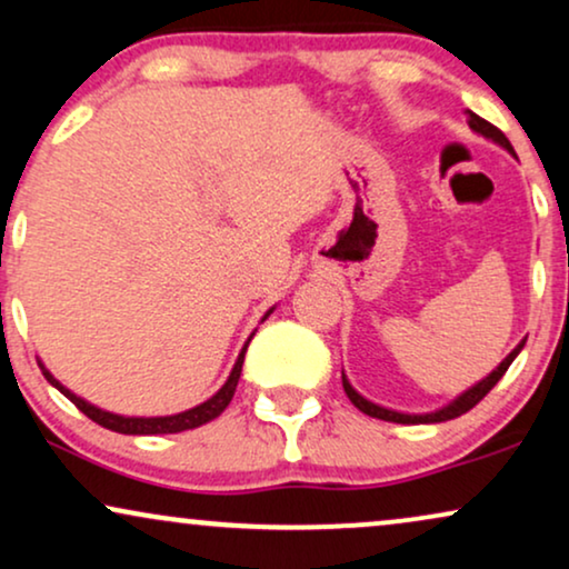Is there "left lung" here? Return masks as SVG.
Masks as SVG:
<instances>
[{"mask_svg": "<svg viewBox=\"0 0 569 569\" xmlns=\"http://www.w3.org/2000/svg\"><path fill=\"white\" fill-rule=\"evenodd\" d=\"M467 123H470V128H472V131H476V133L486 136V139L496 141V143H499V147H505L507 152H512V154H515L512 143H509L507 136L501 133L499 128H496V126L488 123V120L480 118V114H476V112L467 110ZM522 347H525V341H520L512 351H509V357L505 359V362L499 365V368H496V370L491 372V376H486L483 380H480V383H476L472 388H467V391L462 393V397H457L455 401H451V405H446L443 409H436V412H428V415H405V412H393V409H386V407L372 405V401H368L365 397H359V393L355 391V388H351V383L347 380V376H343V391H347V397L351 399V405H355V407L359 409V412H365V415H370V417H378V420L401 422V426H420V422H443V420H455V417L465 415V412H470V409L476 407L478 401L483 399L486 393L491 391V388H493L496 383H499L501 376H505V372L509 370V365L515 362V357L520 355V349H522Z\"/></svg>", "mask_w": 569, "mask_h": 569, "instance_id": "left-lung-1", "label": "left lung"}]
</instances>
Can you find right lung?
<instances>
[{
  "instance_id": "add662e5",
  "label": "right lung",
  "mask_w": 569,
  "mask_h": 569,
  "mask_svg": "<svg viewBox=\"0 0 569 569\" xmlns=\"http://www.w3.org/2000/svg\"><path fill=\"white\" fill-rule=\"evenodd\" d=\"M270 312H272V309H270ZM268 315H264V318H268ZM249 341H251V338H249ZM247 347H249V343H247ZM247 347L241 349L239 359H236V365H233L231 376H228V380H226V386H222L212 399H207L204 405H199V407H193V409H186V412L168 415V417H123V415L104 412V409L93 407V405H89V401H83L81 397H76L73 391H68V388H64L60 380H57L52 372H49L41 362H39V368H41V372H44V378L49 380V383H52L60 393H64V397H68L70 401H73V405L81 409V412L89 417V420L97 422V426H102L107 430H114V433H126V436L181 433V430L199 428V426H204V422L214 420V417H218L222 409L231 405V399H233V393H236V386H239V378H241V365H243V355H247Z\"/></svg>"
}]
</instances>
